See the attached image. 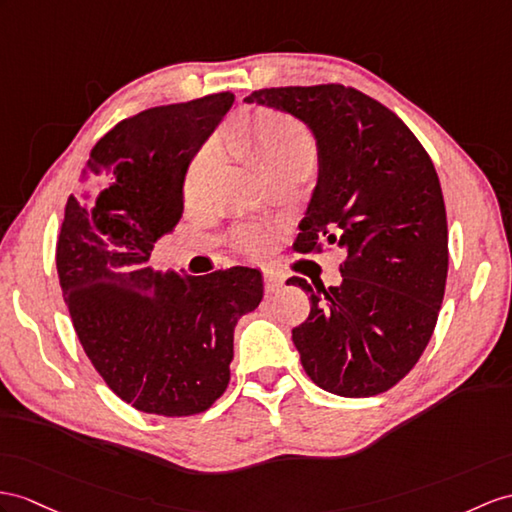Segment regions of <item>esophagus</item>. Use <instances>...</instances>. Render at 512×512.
I'll list each match as a JSON object with an SVG mask.
<instances>
[{"instance_id": "esophagus-1", "label": "esophagus", "mask_w": 512, "mask_h": 512, "mask_svg": "<svg viewBox=\"0 0 512 512\" xmlns=\"http://www.w3.org/2000/svg\"><path fill=\"white\" fill-rule=\"evenodd\" d=\"M263 278H265V291L267 293H273V291H278L280 286L284 284V276L280 271H273V269H267L265 273H263Z\"/></svg>"}]
</instances>
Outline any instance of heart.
Listing matches in <instances>:
<instances>
[{"instance_id":"1","label":"heart","mask_w":512,"mask_h":512,"mask_svg":"<svg viewBox=\"0 0 512 512\" xmlns=\"http://www.w3.org/2000/svg\"><path fill=\"white\" fill-rule=\"evenodd\" d=\"M228 143L232 152L243 158L263 180L286 176V173H310L319 158L313 132L302 121L271 110L256 112L252 119L228 136ZM213 169L215 154L210 149H204L191 160L184 176L186 204H197L204 197ZM236 243L249 252H258L267 245V234L254 228H243L236 234Z\"/></svg>"}]
</instances>
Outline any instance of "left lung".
Masks as SVG:
<instances>
[{"label":"left lung","mask_w":512,"mask_h":512,"mask_svg":"<svg viewBox=\"0 0 512 512\" xmlns=\"http://www.w3.org/2000/svg\"><path fill=\"white\" fill-rule=\"evenodd\" d=\"M308 123L319 182L293 249L341 245L339 286L289 278L310 295L293 328L306 376L341 397L393 389L417 365L445 295L447 215L436 169L406 123L354 86L260 89L245 97Z\"/></svg>","instance_id":"obj_1"}]
</instances>
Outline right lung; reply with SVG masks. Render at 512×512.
Listing matches in <instances>:
<instances>
[{"instance_id":"right-lung-1","label":"right lung","mask_w":512,"mask_h":512,"mask_svg":"<svg viewBox=\"0 0 512 512\" xmlns=\"http://www.w3.org/2000/svg\"><path fill=\"white\" fill-rule=\"evenodd\" d=\"M232 102L223 91L119 121L67 199L56 269L73 328L110 391L141 413L213 406L230 382L236 321L263 299L258 269L193 278L149 265L180 221L186 167Z\"/></svg>"}]
</instances>
